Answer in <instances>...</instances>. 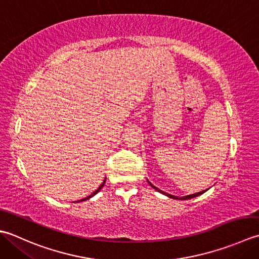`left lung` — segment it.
<instances>
[{
    "label": "left lung",
    "instance_id": "obj_1",
    "mask_svg": "<svg viewBox=\"0 0 259 259\" xmlns=\"http://www.w3.org/2000/svg\"><path fill=\"white\" fill-rule=\"evenodd\" d=\"M149 182V181H147ZM150 183V186L153 188V189H155L156 191H159V192H161L162 194H164V196H166V197H168V198H171V199H176V200H189V199H192V198H196V197H198V196H200V194H202V193H204L205 191H207V190H204V191H201V192H198V193H194V194H189V196H184V197H181V198H179V197H177V196H172V194H168V193H166V192H164V191H162V190H160V189H157L156 187H154L153 186V184L151 183V182H149Z\"/></svg>",
    "mask_w": 259,
    "mask_h": 259
}]
</instances>
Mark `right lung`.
I'll return each instance as SVG.
<instances>
[{
  "instance_id": "1",
  "label": "right lung",
  "mask_w": 259,
  "mask_h": 259,
  "mask_svg": "<svg viewBox=\"0 0 259 259\" xmlns=\"http://www.w3.org/2000/svg\"><path fill=\"white\" fill-rule=\"evenodd\" d=\"M105 181H106V178H105V180H104V182L102 183V184H100V186H99V188L97 189V190H95V191L91 194V196H88L87 198H85V199H81V200H79V201H77V202H81V201H86V200H88V199H91L92 197H94L95 196V194H96V193H98L99 191H100V189H102L103 187H104V184H105Z\"/></svg>"
}]
</instances>
